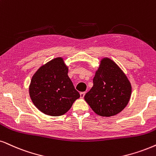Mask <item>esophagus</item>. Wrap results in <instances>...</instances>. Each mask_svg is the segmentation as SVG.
Segmentation results:
<instances>
[{"instance_id":"34e87169","label":"esophagus","mask_w":156,"mask_h":156,"mask_svg":"<svg viewBox=\"0 0 156 156\" xmlns=\"http://www.w3.org/2000/svg\"><path fill=\"white\" fill-rule=\"evenodd\" d=\"M85 94H86V92H80V98H83L84 97V96H85Z\"/></svg>"}]
</instances>
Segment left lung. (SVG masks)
Masks as SVG:
<instances>
[{
  "label": "left lung",
  "mask_w": 156,
  "mask_h": 156,
  "mask_svg": "<svg viewBox=\"0 0 156 156\" xmlns=\"http://www.w3.org/2000/svg\"><path fill=\"white\" fill-rule=\"evenodd\" d=\"M93 82L94 86L86 93L84 99L98 115H116L129 103L131 83L125 73L112 59H101Z\"/></svg>",
  "instance_id": "obj_1"
}]
</instances>
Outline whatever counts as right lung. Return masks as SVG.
<instances>
[{
    "label": "right lung",
    "mask_w": 156,
    "mask_h": 156,
    "mask_svg": "<svg viewBox=\"0 0 156 156\" xmlns=\"http://www.w3.org/2000/svg\"><path fill=\"white\" fill-rule=\"evenodd\" d=\"M68 73V67L63 58L59 57L43 65L33 75L29 96L42 113L52 117L62 115L80 98Z\"/></svg>",
    "instance_id": "add662e5"
}]
</instances>
